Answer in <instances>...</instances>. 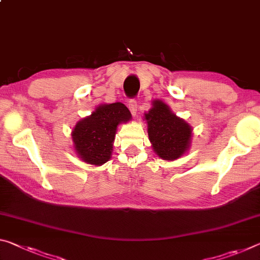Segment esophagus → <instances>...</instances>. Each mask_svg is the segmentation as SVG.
<instances>
[{"label":"esophagus","instance_id":"1","mask_svg":"<svg viewBox=\"0 0 260 260\" xmlns=\"http://www.w3.org/2000/svg\"><path fill=\"white\" fill-rule=\"evenodd\" d=\"M128 108L131 110V112L133 115L137 114V111H138V102L135 100H129L128 102Z\"/></svg>","mask_w":260,"mask_h":260}]
</instances>
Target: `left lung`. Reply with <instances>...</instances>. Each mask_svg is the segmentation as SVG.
<instances>
[{
    "mask_svg": "<svg viewBox=\"0 0 260 260\" xmlns=\"http://www.w3.org/2000/svg\"><path fill=\"white\" fill-rule=\"evenodd\" d=\"M145 117L152 148L160 158L177 159L188 149L191 127L183 119L176 117L167 104L155 101Z\"/></svg>",
    "mask_w": 260,
    "mask_h": 260,
    "instance_id": "8db88e82",
    "label": "left lung"
}]
</instances>
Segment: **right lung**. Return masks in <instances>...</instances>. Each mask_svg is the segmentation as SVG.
Masks as SVG:
<instances>
[{"instance_id": "1", "label": "right lung", "mask_w": 260, "mask_h": 260, "mask_svg": "<svg viewBox=\"0 0 260 260\" xmlns=\"http://www.w3.org/2000/svg\"><path fill=\"white\" fill-rule=\"evenodd\" d=\"M129 110L121 103L101 105L88 118L76 123L73 131L75 150L82 160L102 166L112 154L117 126L131 119Z\"/></svg>"}]
</instances>
